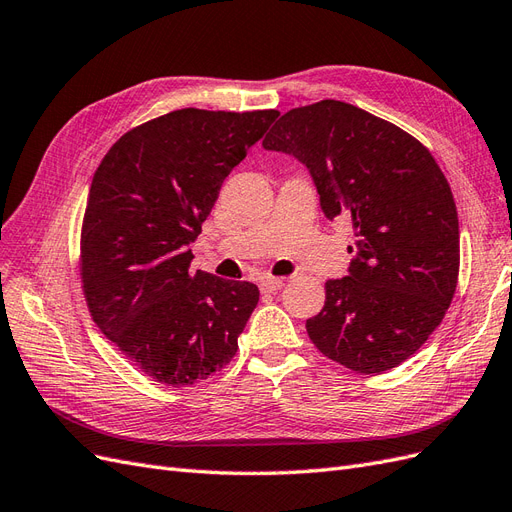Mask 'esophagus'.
<instances>
[{"instance_id":"1","label":"esophagus","mask_w":512,"mask_h":512,"mask_svg":"<svg viewBox=\"0 0 512 512\" xmlns=\"http://www.w3.org/2000/svg\"><path fill=\"white\" fill-rule=\"evenodd\" d=\"M284 277H265V280L260 282V290L262 292H277L284 288Z\"/></svg>"}]
</instances>
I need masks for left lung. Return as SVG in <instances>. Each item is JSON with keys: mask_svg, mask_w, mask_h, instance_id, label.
I'll return each instance as SVG.
<instances>
[{"mask_svg": "<svg viewBox=\"0 0 512 512\" xmlns=\"http://www.w3.org/2000/svg\"><path fill=\"white\" fill-rule=\"evenodd\" d=\"M307 166L329 220H352L348 275L305 322L314 346L359 374L404 363L442 322L459 275L457 207L427 147L359 106L292 108L262 141Z\"/></svg>", "mask_w": 512, "mask_h": 512, "instance_id": "8db88e82", "label": "left lung"}]
</instances>
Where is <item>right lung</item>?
<instances>
[{"instance_id": "1", "label": "right lung", "mask_w": 512, "mask_h": 512, "mask_svg": "<svg viewBox=\"0 0 512 512\" xmlns=\"http://www.w3.org/2000/svg\"><path fill=\"white\" fill-rule=\"evenodd\" d=\"M277 115L181 108L123 134L96 170L81 232L85 301L153 380L194 384L237 354L258 286L192 273L190 243Z\"/></svg>"}]
</instances>
